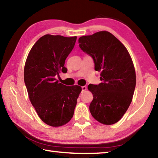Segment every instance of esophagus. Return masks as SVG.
<instances>
[{
  "instance_id": "esophagus-1",
  "label": "esophagus",
  "mask_w": 158,
  "mask_h": 158,
  "mask_svg": "<svg viewBox=\"0 0 158 158\" xmlns=\"http://www.w3.org/2000/svg\"><path fill=\"white\" fill-rule=\"evenodd\" d=\"M81 89H82V91H85V90L87 89V87L85 86V85H84V86L81 87Z\"/></svg>"
}]
</instances>
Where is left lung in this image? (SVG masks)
<instances>
[{
	"label": "left lung",
	"mask_w": 158,
	"mask_h": 158,
	"mask_svg": "<svg viewBox=\"0 0 158 158\" xmlns=\"http://www.w3.org/2000/svg\"><path fill=\"white\" fill-rule=\"evenodd\" d=\"M79 43L93 58L102 81L88 86L93 95L90 114L102 124L113 125L121 119L132 100L136 73L132 58L126 47L106 31L79 37Z\"/></svg>",
	"instance_id": "obj_1"
}]
</instances>
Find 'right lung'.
Here are the masks:
<instances>
[{"label": "right lung", "instance_id": "right-lung-1", "mask_svg": "<svg viewBox=\"0 0 158 158\" xmlns=\"http://www.w3.org/2000/svg\"><path fill=\"white\" fill-rule=\"evenodd\" d=\"M77 36L44 35L31 48L24 66V82L29 99L38 116L47 125L60 127L70 121L79 85H65L56 79L65 73V59L73 49Z\"/></svg>", "mask_w": 158, "mask_h": 158}]
</instances>
